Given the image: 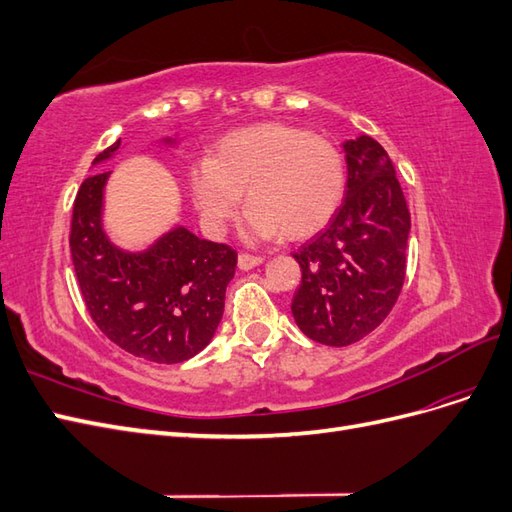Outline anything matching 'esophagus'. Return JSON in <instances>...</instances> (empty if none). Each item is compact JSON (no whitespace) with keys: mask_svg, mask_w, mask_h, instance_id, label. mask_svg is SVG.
<instances>
[{"mask_svg":"<svg viewBox=\"0 0 512 512\" xmlns=\"http://www.w3.org/2000/svg\"><path fill=\"white\" fill-rule=\"evenodd\" d=\"M262 256H254V254H239V269H243V271H247V269H254V267H258V265H262Z\"/></svg>","mask_w":512,"mask_h":512,"instance_id":"1","label":"esophagus"}]
</instances>
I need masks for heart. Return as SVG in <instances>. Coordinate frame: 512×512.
I'll return each instance as SVG.
<instances>
[{
    "mask_svg": "<svg viewBox=\"0 0 512 512\" xmlns=\"http://www.w3.org/2000/svg\"><path fill=\"white\" fill-rule=\"evenodd\" d=\"M190 188L203 220L222 230L247 190V230L256 239L314 237L346 196L339 147L288 123H258L226 134L213 158L192 166Z\"/></svg>",
    "mask_w": 512,
    "mask_h": 512,
    "instance_id": "1",
    "label": "heart"
}]
</instances>
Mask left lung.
<instances>
[{
	"mask_svg": "<svg viewBox=\"0 0 512 512\" xmlns=\"http://www.w3.org/2000/svg\"><path fill=\"white\" fill-rule=\"evenodd\" d=\"M342 207L299 247L301 286L292 316L324 346H350L378 329L406 280L410 211L389 153L371 136L346 141Z\"/></svg>",
	"mask_w": 512,
	"mask_h": 512,
	"instance_id": "left-lung-1",
	"label": "left lung"
}]
</instances>
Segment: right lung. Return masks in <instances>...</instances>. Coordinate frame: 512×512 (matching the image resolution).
Returning a JSON list of instances; mask_svg holds the SVG:
<instances>
[{
  "label": "right lung",
  "mask_w": 512,
  "mask_h": 512,
  "mask_svg": "<svg viewBox=\"0 0 512 512\" xmlns=\"http://www.w3.org/2000/svg\"><path fill=\"white\" fill-rule=\"evenodd\" d=\"M119 143L94 164L113 156ZM106 177H87L72 207L70 252L87 312L121 350L151 363L188 361L218 329L237 252L185 228L170 230L143 254L117 250L100 224Z\"/></svg>",
  "instance_id": "obj_1"
}]
</instances>
